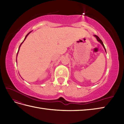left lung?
Here are the masks:
<instances>
[{
  "label": "left lung",
  "instance_id": "1",
  "mask_svg": "<svg viewBox=\"0 0 124 124\" xmlns=\"http://www.w3.org/2000/svg\"><path fill=\"white\" fill-rule=\"evenodd\" d=\"M94 36L96 38V39H97V40L99 42H100V43H101V44H102V45L103 46V47H104V49H105V51H106V48H105V47H104V44H103V42H102V41L101 40V39H100V38L98 36H96V35H94Z\"/></svg>",
  "mask_w": 124,
  "mask_h": 124
}]
</instances>
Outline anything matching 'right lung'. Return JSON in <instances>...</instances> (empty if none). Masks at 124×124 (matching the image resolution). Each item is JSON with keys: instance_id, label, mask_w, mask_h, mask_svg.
<instances>
[{"instance_id": "1", "label": "right lung", "mask_w": 124, "mask_h": 124, "mask_svg": "<svg viewBox=\"0 0 124 124\" xmlns=\"http://www.w3.org/2000/svg\"><path fill=\"white\" fill-rule=\"evenodd\" d=\"M30 32H29L28 34H27V35H26V36H25V38H24V40H23V42H22V43H21V45H20V47H19V48H18V52H17V54H18V51H19V49H20V46H21V45H22V44L23 43V41H24L25 40V39H26V38H27V37L28 36V35H29V34L30 33Z\"/></svg>"}]
</instances>
